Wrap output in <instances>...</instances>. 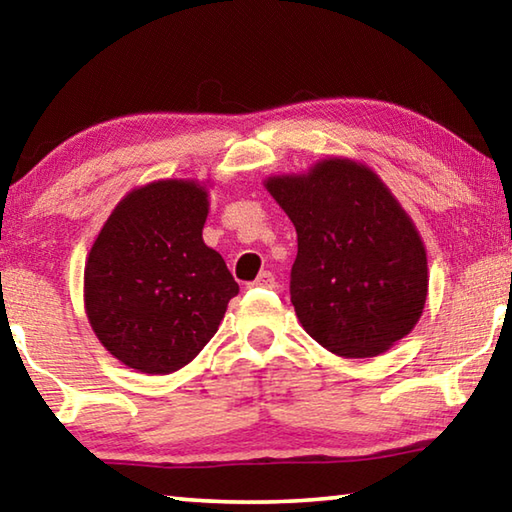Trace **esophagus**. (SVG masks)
<instances>
[{
    "mask_svg": "<svg viewBox=\"0 0 512 512\" xmlns=\"http://www.w3.org/2000/svg\"><path fill=\"white\" fill-rule=\"evenodd\" d=\"M253 287L259 289H273L275 287V275L271 271H262L257 275V280L253 282Z\"/></svg>",
    "mask_w": 512,
    "mask_h": 512,
    "instance_id": "1",
    "label": "esophagus"
}]
</instances>
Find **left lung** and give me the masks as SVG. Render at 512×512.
I'll return each instance as SVG.
<instances>
[{
    "instance_id": "left-lung-1",
    "label": "left lung",
    "mask_w": 512,
    "mask_h": 512,
    "mask_svg": "<svg viewBox=\"0 0 512 512\" xmlns=\"http://www.w3.org/2000/svg\"><path fill=\"white\" fill-rule=\"evenodd\" d=\"M298 232L291 302L300 325L345 359L386 352L418 325L427 250L375 171L350 158L264 180Z\"/></svg>"
}]
</instances>
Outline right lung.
<instances>
[{
	"instance_id": "obj_1",
	"label": "right lung",
	"mask_w": 512,
	"mask_h": 512,
	"mask_svg": "<svg viewBox=\"0 0 512 512\" xmlns=\"http://www.w3.org/2000/svg\"><path fill=\"white\" fill-rule=\"evenodd\" d=\"M198 180H155L117 203L85 259V314L103 348L146 375L187 366L219 329L239 284L205 246Z\"/></svg>"
}]
</instances>
